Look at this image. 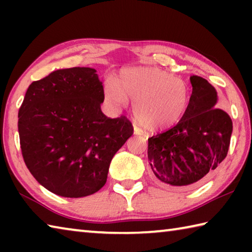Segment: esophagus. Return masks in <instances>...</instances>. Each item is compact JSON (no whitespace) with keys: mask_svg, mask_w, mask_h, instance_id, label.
Instances as JSON below:
<instances>
[{"mask_svg":"<svg viewBox=\"0 0 252 252\" xmlns=\"http://www.w3.org/2000/svg\"><path fill=\"white\" fill-rule=\"evenodd\" d=\"M133 133H134V135H141V131H140V130H139L138 127H136V126H134Z\"/></svg>","mask_w":252,"mask_h":252,"instance_id":"esophagus-1","label":"esophagus"}]
</instances>
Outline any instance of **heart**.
Masks as SVG:
<instances>
[{"label":"heart","instance_id":"1","mask_svg":"<svg viewBox=\"0 0 252 252\" xmlns=\"http://www.w3.org/2000/svg\"><path fill=\"white\" fill-rule=\"evenodd\" d=\"M104 95L114 108L133 101V113L151 131L168 130L186 116L191 90L185 80L158 67H133L122 71L116 81L105 83Z\"/></svg>","mask_w":252,"mask_h":252}]
</instances>
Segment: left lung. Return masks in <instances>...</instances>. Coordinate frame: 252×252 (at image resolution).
Wrapping results in <instances>:
<instances>
[{"instance_id":"left-lung-1","label":"left lung","mask_w":252,"mask_h":252,"mask_svg":"<svg viewBox=\"0 0 252 252\" xmlns=\"http://www.w3.org/2000/svg\"><path fill=\"white\" fill-rule=\"evenodd\" d=\"M192 94L186 116L171 129L148 139V159L158 185L172 190L197 188L227 157L232 133L228 113L216 108V89L190 76Z\"/></svg>"}]
</instances>
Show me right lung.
<instances>
[{"label":"right lung","mask_w":252,"mask_h":252,"mask_svg":"<svg viewBox=\"0 0 252 252\" xmlns=\"http://www.w3.org/2000/svg\"><path fill=\"white\" fill-rule=\"evenodd\" d=\"M103 101L91 67L57 70L30 84L19 111L21 150L30 172L51 192L82 198L105 185L111 160L133 127L125 117H105Z\"/></svg>","instance_id":"right-lung-1"}]
</instances>
